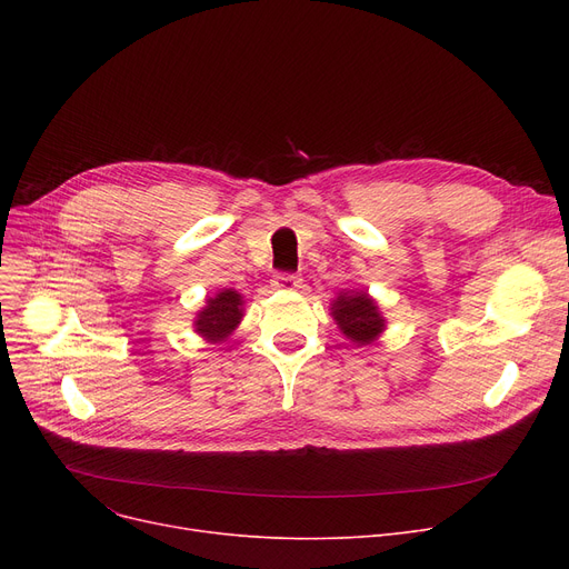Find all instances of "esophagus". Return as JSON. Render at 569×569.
I'll return each instance as SVG.
<instances>
[{"label":"esophagus","instance_id":"esophagus-1","mask_svg":"<svg viewBox=\"0 0 569 569\" xmlns=\"http://www.w3.org/2000/svg\"><path fill=\"white\" fill-rule=\"evenodd\" d=\"M272 283H274V288H279V290H288V292H292V290H300V288H302V279H300V277H295V274H277Z\"/></svg>","mask_w":569,"mask_h":569}]
</instances>
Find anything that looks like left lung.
I'll list each match as a JSON object with an SVG mask.
<instances>
[{
    "label": "left lung",
    "mask_w": 569,
    "mask_h": 569,
    "mask_svg": "<svg viewBox=\"0 0 569 569\" xmlns=\"http://www.w3.org/2000/svg\"><path fill=\"white\" fill-rule=\"evenodd\" d=\"M330 313L341 335L355 346H371L387 330V320L367 290H341Z\"/></svg>",
    "instance_id": "8db88e82"
}]
</instances>
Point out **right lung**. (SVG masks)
I'll return each mask as SVG.
<instances>
[{"label":"right lung","instance_id":"obj_1","mask_svg":"<svg viewBox=\"0 0 569 569\" xmlns=\"http://www.w3.org/2000/svg\"><path fill=\"white\" fill-rule=\"evenodd\" d=\"M244 297L234 288H221L207 297L204 307L193 318V332L207 343H223L244 318Z\"/></svg>","mask_w":569,"mask_h":569}]
</instances>
